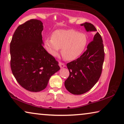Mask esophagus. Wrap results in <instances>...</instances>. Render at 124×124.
<instances>
[{
    "instance_id": "obj_1",
    "label": "esophagus",
    "mask_w": 124,
    "mask_h": 124,
    "mask_svg": "<svg viewBox=\"0 0 124 124\" xmlns=\"http://www.w3.org/2000/svg\"><path fill=\"white\" fill-rule=\"evenodd\" d=\"M59 66H60V68H64L65 66V65L64 63L63 62H59Z\"/></svg>"
}]
</instances>
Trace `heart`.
Returning <instances> with one entry per match:
<instances>
[{
  "label": "heart",
  "instance_id": "obj_1",
  "mask_svg": "<svg viewBox=\"0 0 124 124\" xmlns=\"http://www.w3.org/2000/svg\"><path fill=\"white\" fill-rule=\"evenodd\" d=\"M87 43L85 34L73 29L58 30L53 33L52 38L45 40V46L51 55H58L62 48V55L65 59L73 60L84 50Z\"/></svg>",
  "mask_w": 124,
  "mask_h": 124
}]
</instances>
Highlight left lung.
Returning a JSON list of instances; mask_svg holds the SVG:
<instances>
[{"mask_svg":"<svg viewBox=\"0 0 124 124\" xmlns=\"http://www.w3.org/2000/svg\"><path fill=\"white\" fill-rule=\"evenodd\" d=\"M87 31H96L92 24H81ZM103 41L97 32L92 41L87 45L86 50L77 59L66 64L69 76L65 81V86L68 91L74 95H81L87 92L99 79L104 60Z\"/></svg>","mask_w":124,"mask_h":124,"instance_id":"1","label":"left lung"}]
</instances>
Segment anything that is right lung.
Masks as SVG:
<instances>
[{
  "mask_svg": "<svg viewBox=\"0 0 124 124\" xmlns=\"http://www.w3.org/2000/svg\"><path fill=\"white\" fill-rule=\"evenodd\" d=\"M43 23L30 19L20 25L10 44V67L23 88L39 92L46 88L49 79L60 70L58 62L43 46Z\"/></svg>",
  "mask_w": 124,
  "mask_h": 124,
  "instance_id": "add662e5",
  "label": "right lung"
}]
</instances>
